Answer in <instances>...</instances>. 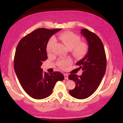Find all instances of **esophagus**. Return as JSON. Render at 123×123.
<instances>
[{"mask_svg":"<svg viewBox=\"0 0 123 123\" xmlns=\"http://www.w3.org/2000/svg\"><path fill=\"white\" fill-rule=\"evenodd\" d=\"M64 77H65V79L66 80L68 79V75L67 74H64Z\"/></svg>","mask_w":123,"mask_h":123,"instance_id":"1","label":"esophagus"}]
</instances>
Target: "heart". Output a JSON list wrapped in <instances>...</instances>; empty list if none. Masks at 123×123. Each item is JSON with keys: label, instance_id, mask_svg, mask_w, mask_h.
Returning <instances> with one entry per match:
<instances>
[{"label": "heart", "instance_id": "1", "mask_svg": "<svg viewBox=\"0 0 123 123\" xmlns=\"http://www.w3.org/2000/svg\"><path fill=\"white\" fill-rule=\"evenodd\" d=\"M57 39L61 40L69 49H72L74 55L77 58L83 57L86 54L88 46L86 43L80 42V37L72 32L67 31L60 33L56 36ZM56 42L54 37H51L47 44L46 50L47 52L50 54L52 51V48ZM72 62L71 58H62L57 62L58 65L62 69H65Z\"/></svg>", "mask_w": 123, "mask_h": 123}]
</instances>
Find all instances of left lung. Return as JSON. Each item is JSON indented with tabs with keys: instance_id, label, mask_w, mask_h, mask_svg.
I'll return each mask as SVG.
<instances>
[{
	"instance_id": "8db88e82",
	"label": "left lung",
	"mask_w": 123,
	"mask_h": 123,
	"mask_svg": "<svg viewBox=\"0 0 123 123\" xmlns=\"http://www.w3.org/2000/svg\"><path fill=\"white\" fill-rule=\"evenodd\" d=\"M81 34L87 39L88 52L76 65L83 70L82 75L71 74L69 80L75 83V87L69 90L74 98L85 99L96 91L101 82L106 69V56L102 40L95 33L87 29L81 30Z\"/></svg>"
}]
</instances>
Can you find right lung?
Returning a JSON list of instances; mask_svg holds the SVG:
<instances>
[{
    "label": "right lung",
    "instance_id": "1",
    "mask_svg": "<svg viewBox=\"0 0 123 123\" xmlns=\"http://www.w3.org/2000/svg\"><path fill=\"white\" fill-rule=\"evenodd\" d=\"M60 29L39 28L21 39L14 60L15 72L23 89L31 98L41 99L50 96L57 81L64 80L59 72L48 73L41 66L48 58L47 44Z\"/></svg>",
    "mask_w": 123,
    "mask_h": 123
}]
</instances>
